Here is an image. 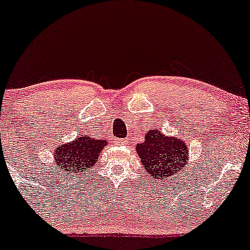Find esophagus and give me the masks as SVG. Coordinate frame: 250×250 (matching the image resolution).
<instances>
[{"label": "esophagus", "mask_w": 250, "mask_h": 250, "mask_svg": "<svg viewBox=\"0 0 250 250\" xmlns=\"http://www.w3.org/2000/svg\"><path fill=\"white\" fill-rule=\"evenodd\" d=\"M116 142H117L118 145H124V143L126 142V140H124V139H117V140H116Z\"/></svg>", "instance_id": "obj_1"}]
</instances>
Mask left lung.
Returning a JSON list of instances; mask_svg holds the SVG:
<instances>
[{
	"mask_svg": "<svg viewBox=\"0 0 250 250\" xmlns=\"http://www.w3.org/2000/svg\"><path fill=\"white\" fill-rule=\"evenodd\" d=\"M143 168L157 180H167L183 169L189 159V149L183 139L167 136L160 129H149L145 142L136 145Z\"/></svg>",
	"mask_w": 250,
	"mask_h": 250,
	"instance_id": "8db88e82",
	"label": "left lung"
}]
</instances>
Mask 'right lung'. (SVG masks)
<instances>
[{
  "label": "right lung",
  "mask_w": 250,
  "mask_h": 250,
  "mask_svg": "<svg viewBox=\"0 0 250 250\" xmlns=\"http://www.w3.org/2000/svg\"><path fill=\"white\" fill-rule=\"evenodd\" d=\"M107 145L105 140L80 135L73 141L59 145L54 149L53 164H57L67 173L85 172V169L95 165L102 149Z\"/></svg>",
  "instance_id": "obj_1"
}]
</instances>
